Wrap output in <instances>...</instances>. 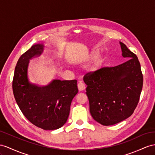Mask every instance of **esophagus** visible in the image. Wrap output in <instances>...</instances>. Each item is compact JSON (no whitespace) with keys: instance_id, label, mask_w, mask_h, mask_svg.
Listing matches in <instances>:
<instances>
[{"instance_id":"esophagus-1","label":"esophagus","mask_w":155,"mask_h":155,"mask_svg":"<svg viewBox=\"0 0 155 155\" xmlns=\"http://www.w3.org/2000/svg\"><path fill=\"white\" fill-rule=\"evenodd\" d=\"M86 88L85 84L83 83V82H82L81 81H80L78 83V88L79 91H82L84 90Z\"/></svg>"}]
</instances>
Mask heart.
Masks as SVG:
<instances>
[{"label": "heart", "instance_id": "heart-1", "mask_svg": "<svg viewBox=\"0 0 155 155\" xmlns=\"http://www.w3.org/2000/svg\"><path fill=\"white\" fill-rule=\"evenodd\" d=\"M98 54V52L96 51H94L92 54H91V58H96ZM103 64V60L101 59H97L96 61H95L92 65H91L89 68H88V71L90 73H96L97 71L100 70L101 69V67H102Z\"/></svg>", "mask_w": 155, "mask_h": 155}]
</instances>
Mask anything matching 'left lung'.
I'll use <instances>...</instances> for the list:
<instances>
[{"label":"left lung","instance_id":"obj_1","mask_svg":"<svg viewBox=\"0 0 155 155\" xmlns=\"http://www.w3.org/2000/svg\"><path fill=\"white\" fill-rule=\"evenodd\" d=\"M122 55L130 59L112 67H103L84 75L90 112L104 126L117 124L133 114L140 100L143 74L136 55L120 42Z\"/></svg>","mask_w":155,"mask_h":155}]
</instances>
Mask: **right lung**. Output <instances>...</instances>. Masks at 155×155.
I'll return each mask as SVG.
<instances>
[{
    "label": "right lung",
    "mask_w": 155,
    "mask_h": 155,
    "mask_svg": "<svg viewBox=\"0 0 155 155\" xmlns=\"http://www.w3.org/2000/svg\"><path fill=\"white\" fill-rule=\"evenodd\" d=\"M43 50L44 45L38 44L21 55L15 69L12 88L17 104L27 120L38 128L53 130L67 122L71 101L78 93L77 81L55 79L45 86L31 82L29 59L41 55Z\"/></svg>",
    "instance_id": "right-lung-1"
}]
</instances>
